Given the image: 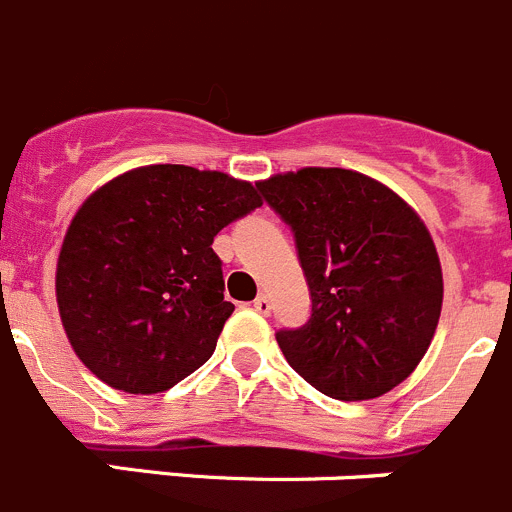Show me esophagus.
<instances>
[{
  "label": "esophagus",
  "mask_w": 512,
  "mask_h": 512,
  "mask_svg": "<svg viewBox=\"0 0 512 512\" xmlns=\"http://www.w3.org/2000/svg\"><path fill=\"white\" fill-rule=\"evenodd\" d=\"M252 306H255V311L262 313V316H267V313H270V308H273V306H270V298H267L265 293H262V296H257Z\"/></svg>",
  "instance_id": "esophagus-1"
}]
</instances>
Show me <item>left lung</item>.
Returning a JSON list of instances; mask_svg holds the SVG:
<instances>
[{
    "instance_id": "left-lung-1",
    "label": "left lung",
    "mask_w": 512,
    "mask_h": 512,
    "mask_svg": "<svg viewBox=\"0 0 512 512\" xmlns=\"http://www.w3.org/2000/svg\"><path fill=\"white\" fill-rule=\"evenodd\" d=\"M296 234L311 319L278 331L288 365L319 393L372 400L418 367L434 339L444 275L408 201L347 168H301L257 181Z\"/></svg>"
}]
</instances>
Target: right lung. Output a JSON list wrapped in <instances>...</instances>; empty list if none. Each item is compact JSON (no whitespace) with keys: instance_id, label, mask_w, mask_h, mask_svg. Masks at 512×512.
Returning <instances> with one entry per match:
<instances>
[{"instance_id":"right-lung-1","label":"right lung","mask_w":512,"mask_h":512,"mask_svg":"<svg viewBox=\"0 0 512 512\" xmlns=\"http://www.w3.org/2000/svg\"><path fill=\"white\" fill-rule=\"evenodd\" d=\"M257 206L250 181L191 165H142L96 188L73 214L55 267L76 357L135 395L199 370L234 311L211 242Z\"/></svg>"}]
</instances>
